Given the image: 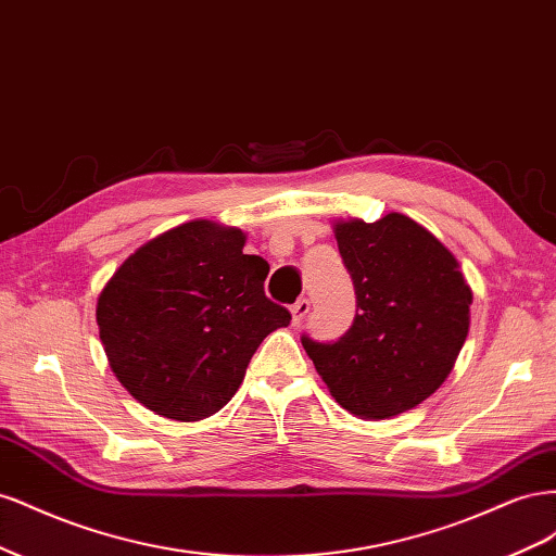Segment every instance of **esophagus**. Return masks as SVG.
<instances>
[{"mask_svg": "<svg viewBox=\"0 0 556 556\" xmlns=\"http://www.w3.org/2000/svg\"><path fill=\"white\" fill-rule=\"evenodd\" d=\"M290 311H292V319H294V325H299L301 319H304V317L308 315V311H311V301H308V299H299L296 304H294Z\"/></svg>", "mask_w": 556, "mask_h": 556, "instance_id": "obj_1", "label": "esophagus"}]
</instances>
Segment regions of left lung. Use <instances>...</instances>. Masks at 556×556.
I'll use <instances>...</instances> for the list:
<instances>
[{
  "mask_svg": "<svg viewBox=\"0 0 556 556\" xmlns=\"http://www.w3.org/2000/svg\"><path fill=\"white\" fill-rule=\"evenodd\" d=\"M357 313L339 341L301 336L331 396L362 419L415 408L450 376L468 333L470 288L452 252L410 217L336 225Z\"/></svg>",
  "mask_w": 556,
  "mask_h": 556,
  "instance_id": "8db88e82",
  "label": "left lung"
}]
</instances>
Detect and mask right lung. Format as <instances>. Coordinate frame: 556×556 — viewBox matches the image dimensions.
Instances as JSON below:
<instances>
[{
  "mask_svg": "<svg viewBox=\"0 0 556 556\" xmlns=\"http://www.w3.org/2000/svg\"><path fill=\"white\" fill-rule=\"evenodd\" d=\"M241 229L185 223L148 241L97 301L99 339L125 390L153 413L197 422L227 406L250 357L290 311L264 294L268 264Z\"/></svg>",
  "mask_w": 556,
  "mask_h": 556,
  "instance_id": "1",
  "label": "right lung"
}]
</instances>
